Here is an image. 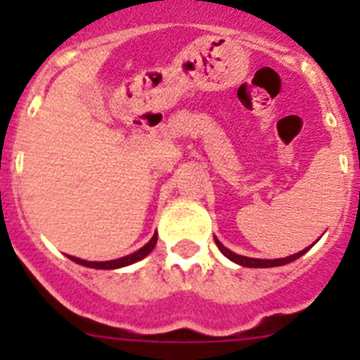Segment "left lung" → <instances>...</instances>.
<instances>
[{
  "instance_id": "left-lung-1",
  "label": "left lung",
  "mask_w": 360,
  "mask_h": 360,
  "mask_svg": "<svg viewBox=\"0 0 360 360\" xmlns=\"http://www.w3.org/2000/svg\"><path fill=\"white\" fill-rule=\"evenodd\" d=\"M214 243H217V246H219L220 252H222L226 257H230L231 262L239 263V265H245V267H278V265H285V263H290L293 262V259H297V257H301L302 254L310 248V246H308V248H304L302 252H297V254H293V256L290 257H280V259H256V257H246L239 256V254H233V252L228 250L219 239H214Z\"/></svg>"
}]
</instances>
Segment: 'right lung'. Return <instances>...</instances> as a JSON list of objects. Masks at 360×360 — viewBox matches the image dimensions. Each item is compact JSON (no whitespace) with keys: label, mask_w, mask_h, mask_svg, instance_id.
Segmentation results:
<instances>
[{"label":"right lung","mask_w":360,"mask_h":360,"mask_svg":"<svg viewBox=\"0 0 360 360\" xmlns=\"http://www.w3.org/2000/svg\"><path fill=\"white\" fill-rule=\"evenodd\" d=\"M157 245V233L151 237V240L147 243L146 246H141L140 250L134 252V254H129V256L120 257V259H112V262H86V259H80V257H72L69 256L72 262L80 263V265H86V267H93V269H117V267H124V265H130V263L140 262L141 257H146L149 252L155 248Z\"/></svg>","instance_id":"1"}]
</instances>
